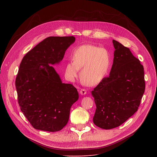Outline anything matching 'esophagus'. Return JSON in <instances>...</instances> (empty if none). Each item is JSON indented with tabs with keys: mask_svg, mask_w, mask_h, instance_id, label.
<instances>
[{
	"mask_svg": "<svg viewBox=\"0 0 157 157\" xmlns=\"http://www.w3.org/2000/svg\"><path fill=\"white\" fill-rule=\"evenodd\" d=\"M79 93L81 95H85L86 94V90L84 89H81V90L79 91Z\"/></svg>",
	"mask_w": 157,
	"mask_h": 157,
	"instance_id": "obj_1",
	"label": "esophagus"
}]
</instances>
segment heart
<instances>
[{
	"label": "heart",
	"mask_w": 157,
	"mask_h": 157,
	"mask_svg": "<svg viewBox=\"0 0 157 157\" xmlns=\"http://www.w3.org/2000/svg\"><path fill=\"white\" fill-rule=\"evenodd\" d=\"M72 59L65 66L66 76L73 79L81 68L80 78L87 86H95L104 79L110 70L112 58L109 51L91 44L80 45L73 51Z\"/></svg>",
	"instance_id": "heart-1"
}]
</instances>
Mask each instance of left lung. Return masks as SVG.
Segmentation results:
<instances>
[{
	"instance_id": "1",
	"label": "left lung",
	"mask_w": 157,
	"mask_h": 157,
	"mask_svg": "<svg viewBox=\"0 0 157 157\" xmlns=\"http://www.w3.org/2000/svg\"><path fill=\"white\" fill-rule=\"evenodd\" d=\"M109 77L91 92L96 109L94 124L103 129L119 127L137 111L145 89L144 67L130 49L116 40Z\"/></svg>"
}]
</instances>
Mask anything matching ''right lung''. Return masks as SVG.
Here are the masks:
<instances>
[{
	"label": "right lung",
	"mask_w": 157,
	"mask_h": 157,
	"mask_svg": "<svg viewBox=\"0 0 157 157\" xmlns=\"http://www.w3.org/2000/svg\"><path fill=\"white\" fill-rule=\"evenodd\" d=\"M75 41L73 36L48 37L20 63L15 79L18 102L35 129L58 132L68 122L71 107L79 94L73 85L62 83L50 64H58Z\"/></svg>",
	"instance_id": "add662e5"
}]
</instances>
